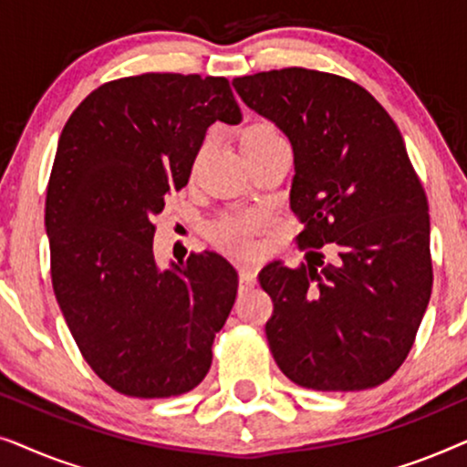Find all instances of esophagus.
<instances>
[{"label": "esophagus", "instance_id": "34e87169", "mask_svg": "<svg viewBox=\"0 0 467 467\" xmlns=\"http://www.w3.org/2000/svg\"><path fill=\"white\" fill-rule=\"evenodd\" d=\"M238 274H240V285L242 286H254L257 283V270H254V265L246 264V261H240L238 264Z\"/></svg>", "mask_w": 467, "mask_h": 467}]
</instances>
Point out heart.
<instances>
[{
    "instance_id": "obj_1",
    "label": "heart",
    "mask_w": 467,
    "mask_h": 467,
    "mask_svg": "<svg viewBox=\"0 0 467 467\" xmlns=\"http://www.w3.org/2000/svg\"><path fill=\"white\" fill-rule=\"evenodd\" d=\"M280 133L270 125H259L254 130L246 131L242 136V144L253 142V140H265V138H278ZM257 227V216L246 214V216H229V219H223L214 229L216 240L221 242L223 246L229 248V251H246L251 246V235Z\"/></svg>"
}]
</instances>
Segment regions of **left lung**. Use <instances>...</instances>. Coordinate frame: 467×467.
I'll return each instance as SVG.
<instances>
[{
    "label": "left lung",
    "instance_id": "left-lung-1",
    "mask_svg": "<svg viewBox=\"0 0 467 467\" xmlns=\"http://www.w3.org/2000/svg\"><path fill=\"white\" fill-rule=\"evenodd\" d=\"M242 101L289 138L299 248L337 257L296 270L272 261L259 283L265 336L286 379L315 391H361L398 372L431 296L430 206L404 138L353 80L306 67L234 78Z\"/></svg>",
    "mask_w": 467,
    "mask_h": 467
}]
</instances>
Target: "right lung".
I'll return each mask as SVG.
<instances>
[{
    "instance_id": "right-lung-1",
    "label": "right lung",
    "mask_w": 467,
    "mask_h": 467,
    "mask_svg": "<svg viewBox=\"0 0 467 467\" xmlns=\"http://www.w3.org/2000/svg\"><path fill=\"white\" fill-rule=\"evenodd\" d=\"M214 120H242L227 78L130 76L87 95L57 144L44 214L57 302L93 372L131 398L200 385L238 293L221 254L161 270L152 253V219Z\"/></svg>"
}]
</instances>
